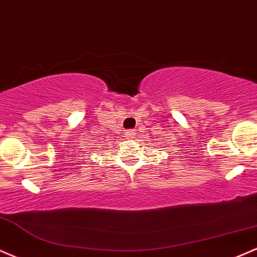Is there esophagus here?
<instances>
[{"label":"esophagus","mask_w":257,"mask_h":257,"mask_svg":"<svg viewBox=\"0 0 257 257\" xmlns=\"http://www.w3.org/2000/svg\"><path fill=\"white\" fill-rule=\"evenodd\" d=\"M125 135H126V137H131V136L135 135V130H127Z\"/></svg>","instance_id":"obj_1"}]
</instances>
